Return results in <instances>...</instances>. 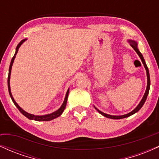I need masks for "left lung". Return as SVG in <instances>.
<instances>
[{"instance_id":"1","label":"left lung","mask_w":159,"mask_h":159,"mask_svg":"<svg viewBox=\"0 0 159 159\" xmlns=\"http://www.w3.org/2000/svg\"><path fill=\"white\" fill-rule=\"evenodd\" d=\"M128 43L130 44L131 46L133 48H134V50L135 51L137 52V54H138V56L140 57V60H141L142 63H143V66L144 68L146 69V72H147V89H146V91H145V93H144L143 98H142L141 101L140 102V103L138 104V106H137L134 109V110L131 111V112L128 113L126 114H124V115H120V116H115V115H110V114H105V113H103L101 111L98 110V108H96V107L94 106L95 108H96V110L98 111L99 114H101L102 116H105V117L107 118H110V119H114V120H120V119H123V118H126V117H129V116H132L134 114H135V113L138 112V111L140 110V108H141L142 106L143 105V104L145 103L146 100H147V96H148L149 94V87H150V78H149V69H148V67H147V64H146V62H145V60H144L143 55H142L141 53L140 52L139 49H138V43H137L136 41H134V40H132V39H129L128 40Z\"/></svg>"}]
</instances>
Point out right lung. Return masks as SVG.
Returning <instances> with one entry per match:
<instances>
[{
    "label": "right lung",
    "instance_id": "add662e5",
    "mask_svg": "<svg viewBox=\"0 0 159 159\" xmlns=\"http://www.w3.org/2000/svg\"><path fill=\"white\" fill-rule=\"evenodd\" d=\"M26 40H27V39H25L21 40V41L20 42V43H19V45H17V47H16V53H15V54H14L13 57L12 58V61H11V63H10V68H9L8 80H7V84H8L9 93H10V97H11V98H12V102H13V103L15 104V105L16 106V107H17V108L19 109L20 112H21V114H22L24 115V116H26V117L28 118L29 120H36V121H50V120H52L55 119V118H57V117H58V116H60L62 114H63V111H64V109H65V107H66V105L67 98H68L69 92V88L68 89V90H67L66 93V96H65V98H64V101H63V104H62V105H61V107H60V108L58 109V110L54 111V112L51 113V114H45V115H41V116H39V115L31 114H30V113L26 112V111H25V110H23V109L21 108V107H20L19 105H18L17 103H16V102L15 101V99H14L13 96H12V93H11V89H10V75H11V70H12V64H13L14 60H15L16 54H17L18 51H19V48H20V46H21V45H22L23 43H25V41H26Z\"/></svg>",
    "mask_w": 159,
    "mask_h": 159
}]
</instances>
